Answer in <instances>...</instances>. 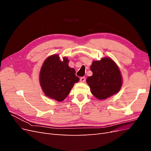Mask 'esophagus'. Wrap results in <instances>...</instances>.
Returning <instances> with one entry per match:
<instances>
[{"mask_svg":"<svg viewBox=\"0 0 151 151\" xmlns=\"http://www.w3.org/2000/svg\"><path fill=\"white\" fill-rule=\"evenodd\" d=\"M80 81L81 82V83H84V82L86 81V77H81L80 78Z\"/></svg>","mask_w":151,"mask_h":151,"instance_id":"34e87169","label":"esophagus"}]
</instances>
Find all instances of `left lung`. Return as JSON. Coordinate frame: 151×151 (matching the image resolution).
Listing matches in <instances>:
<instances>
[{
  "label": "left lung",
  "mask_w": 151,
  "mask_h": 151,
  "mask_svg": "<svg viewBox=\"0 0 151 151\" xmlns=\"http://www.w3.org/2000/svg\"><path fill=\"white\" fill-rule=\"evenodd\" d=\"M93 76L87 78L91 93L97 99H105L121 89L122 78L119 68L112 59L104 57L93 61L91 66Z\"/></svg>",
  "instance_id": "8db88e82"
}]
</instances>
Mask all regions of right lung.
Wrapping results in <instances>:
<instances>
[{
  "label": "right lung",
  "mask_w": 151,
  "mask_h": 151,
  "mask_svg": "<svg viewBox=\"0 0 151 151\" xmlns=\"http://www.w3.org/2000/svg\"><path fill=\"white\" fill-rule=\"evenodd\" d=\"M67 57L60 61L58 55H53L45 60L40 72V82L45 94L57 101H62L69 94L79 78L74 68L68 66Z\"/></svg>",
  "instance_id": "right-lung-1"
}]
</instances>
